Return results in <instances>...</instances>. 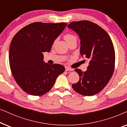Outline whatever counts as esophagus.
<instances>
[{"label":"esophagus","instance_id":"1","mask_svg":"<svg viewBox=\"0 0 127 127\" xmlns=\"http://www.w3.org/2000/svg\"><path fill=\"white\" fill-rule=\"evenodd\" d=\"M65 70L66 71H73V69L69 67H65Z\"/></svg>","mask_w":127,"mask_h":127}]
</instances>
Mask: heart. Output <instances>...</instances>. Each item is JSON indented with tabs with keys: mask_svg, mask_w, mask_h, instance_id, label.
<instances>
[{
	"mask_svg": "<svg viewBox=\"0 0 127 127\" xmlns=\"http://www.w3.org/2000/svg\"><path fill=\"white\" fill-rule=\"evenodd\" d=\"M64 38H65V40L67 42H68V41L71 40L76 39V37H75V36L73 35V34H72L71 33H67V34H66L65 36H64Z\"/></svg>",
	"mask_w": 127,
	"mask_h": 127,
	"instance_id": "b5f03b06",
	"label": "heart"
}]
</instances>
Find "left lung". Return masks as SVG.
Listing matches in <instances>:
<instances>
[{"label":"left lung","instance_id":"left-lung-1","mask_svg":"<svg viewBox=\"0 0 127 127\" xmlns=\"http://www.w3.org/2000/svg\"><path fill=\"white\" fill-rule=\"evenodd\" d=\"M67 27L80 39V55L89 59L85 72L75 69L80 79L72 84L76 92L84 96H93L102 91L112 77L115 66V51L107 33L89 21L71 22Z\"/></svg>","mask_w":127,"mask_h":127}]
</instances>
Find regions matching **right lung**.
I'll use <instances>...</instances> for the list:
<instances>
[{
	"label": "right lung",
	"mask_w": 127,
	"mask_h": 127,
	"mask_svg": "<svg viewBox=\"0 0 127 127\" xmlns=\"http://www.w3.org/2000/svg\"><path fill=\"white\" fill-rule=\"evenodd\" d=\"M66 25L64 22H33L19 31L12 39L10 69L16 83L28 94H45L65 71V67L60 64H45L43 53L50 51L54 41Z\"/></svg>",
	"instance_id": "add662e5"
}]
</instances>
